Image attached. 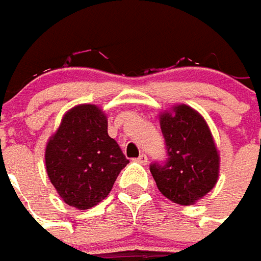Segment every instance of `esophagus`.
Returning <instances> with one entry per match:
<instances>
[{
	"label": "esophagus",
	"instance_id": "esophagus-1",
	"mask_svg": "<svg viewBox=\"0 0 261 261\" xmlns=\"http://www.w3.org/2000/svg\"><path fill=\"white\" fill-rule=\"evenodd\" d=\"M136 162L140 164H143V166H146L147 164V162H149V159H147V156H146L145 153H142L138 159H136Z\"/></svg>",
	"mask_w": 261,
	"mask_h": 261
}]
</instances>
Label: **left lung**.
Returning a JSON list of instances; mask_svg holds the SVG:
<instances>
[{"instance_id": "1", "label": "left lung", "mask_w": 261, "mask_h": 261, "mask_svg": "<svg viewBox=\"0 0 261 261\" xmlns=\"http://www.w3.org/2000/svg\"><path fill=\"white\" fill-rule=\"evenodd\" d=\"M167 159L153 162L150 173L164 197L180 205H191L215 187L219 154L204 118L187 105L174 114L160 116Z\"/></svg>"}]
</instances>
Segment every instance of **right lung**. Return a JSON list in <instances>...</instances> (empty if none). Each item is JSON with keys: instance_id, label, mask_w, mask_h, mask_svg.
Instances as JSON below:
<instances>
[{"instance_id": "1", "label": "right lung", "mask_w": 261, "mask_h": 261, "mask_svg": "<svg viewBox=\"0 0 261 261\" xmlns=\"http://www.w3.org/2000/svg\"><path fill=\"white\" fill-rule=\"evenodd\" d=\"M45 159L47 175L59 195L79 210H88L107 198L129 163L108 135L105 114L90 104L74 107L63 116L46 146Z\"/></svg>"}]
</instances>
